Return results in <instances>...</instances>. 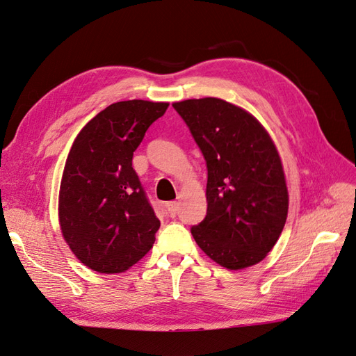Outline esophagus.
Segmentation results:
<instances>
[{
  "mask_svg": "<svg viewBox=\"0 0 356 356\" xmlns=\"http://www.w3.org/2000/svg\"><path fill=\"white\" fill-rule=\"evenodd\" d=\"M166 208H168V212H169L170 217H175V215L178 213V203L177 202L166 203Z\"/></svg>",
  "mask_w": 356,
  "mask_h": 356,
  "instance_id": "esophagus-1",
  "label": "esophagus"
}]
</instances>
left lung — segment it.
Here are the masks:
<instances>
[{
	"instance_id": "obj_1",
	"label": "left lung",
	"mask_w": 356,
	"mask_h": 356,
	"mask_svg": "<svg viewBox=\"0 0 356 356\" xmlns=\"http://www.w3.org/2000/svg\"><path fill=\"white\" fill-rule=\"evenodd\" d=\"M172 106L208 168V211L191 227L193 238L230 270L260 263L277 242L288 215L285 175L272 138L254 115L218 98Z\"/></svg>"
}]
</instances>
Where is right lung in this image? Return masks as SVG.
<instances>
[{"instance_id":"right-lung-1","label":"right lung","mask_w":356,"mask_h":356,"mask_svg":"<svg viewBox=\"0 0 356 356\" xmlns=\"http://www.w3.org/2000/svg\"><path fill=\"white\" fill-rule=\"evenodd\" d=\"M168 102L111 104L70 149L59 190V222L71 251L99 273H122L152 250L160 221L135 169L134 152Z\"/></svg>"}]
</instances>
